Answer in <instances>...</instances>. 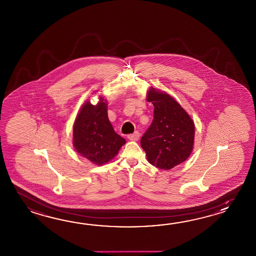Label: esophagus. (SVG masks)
Wrapping results in <instances>:
<instances>
[{"label":"esophagus","mask_w":256,"mask_h":256,"mask_svg":"<svg viewBox=\"0 0 256 256\" xmlns=\"http://www.w3.org/2000/svg\"><path fill=\"white\" fill-rule=\"evenodd\" d=\"M139 137H140V134H139L138 132H134V134H129V136H127V138H128L130 141H138Z\"/></svg>","instance_id":"34e87169"}]
</instances>
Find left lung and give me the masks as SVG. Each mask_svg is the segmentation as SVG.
<instances>
[{
	"instance_id": "left-lung-1",
	"label": "left lung",
	"mask_w": 256,
	"mask_h": 256,
	"mask_svg": "<svg viewBox=\"0 0 256 256\" xmlns=\"http://www.w3.org/2000/svg\"><path fill=\"white\" fill-rule=\"evenodd\" d=\"M146 100L154 105V120L141 138L148 162L168 170L190 158L195 137L190 116L173 97L151 88Z\"/></svg>"
}]
</instances>
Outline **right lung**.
Here are the masks:
<instances>
[{
  "mask_svg": "<svg viewBox=\"0 0 256 256\" xmlns=\"http://www.w3.org/2000/svg\"><path fill=\"white\" fill-rule=\"evenodd\" d=\"M108 105L100 97L96 105L83 104L73 126V146L92 163L102 166L118 154L126 141L115 132L108 118Z\"/></svg>",
  "mask_w": 256,
  "mask_h": 256,
  "instance_id": "add662e5",
  "label": "right lung"
}]
</instances>
